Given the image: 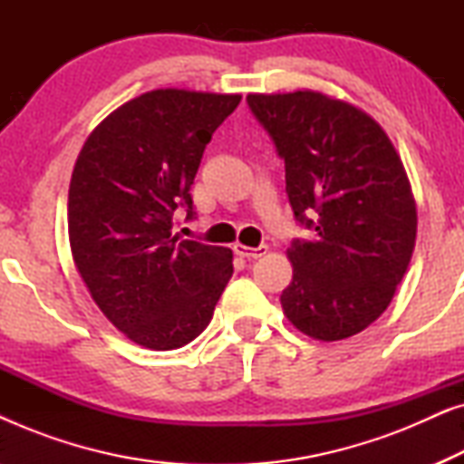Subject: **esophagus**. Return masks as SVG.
<instances>
[{"mask_svg":"<svg viewBox=\"0 0 464 464\" xmlns=\"http://www.w3.org/2000/svg\"><path fill=\"white\" fill-rule=\"evenodd\" d=\"M234 253L240 257H246V259H257V257H264L266 253H268V246L266 245H259V246H246L243 243H237L234 245Z\"/></svg>","mask_w":464,"mask_h":464,"instance_id":"1","label":"esophagus"}]
</instances>
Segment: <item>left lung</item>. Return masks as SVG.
Wrapping results in <instances>:
<instances>
[{"label": "left lung", "mask_w": 464, "mask_h": 464, "mask_svg": "<svg viewBox=\"0 0 464 464\" xmlns=\"http://www.w3.org/2000/svg\"><path fill=\"white\" fill-rule=\"evenodd\" d=\"M251 111L285 160L294 240L281 306L313 340L363 332L389 306L416 245L418 213L395 145L370 113L321 91L251 92Z\"/></svg>", "instance_id": "8db88e82"}]
</instances>
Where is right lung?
I'll use <instances>...</instances> for the list:
<instances>
[{"instance_id": "add662e5", "label": "right lung", "mask_w": 464, "mask_h": 464, "mask_svg": "<svg viewBox=\"0 0 464 464\" xmlns=\"http://www.w3.org/2000/svg\"><path fill=\"white\" fill-rule=\"evenodd\" d=\"M240 94L156 88L113 110L82 145L69 183V246L88 294L126 338L173 351L205 332L232 251L170 237L202 151Z\"/></svg>"}]
</instances>
